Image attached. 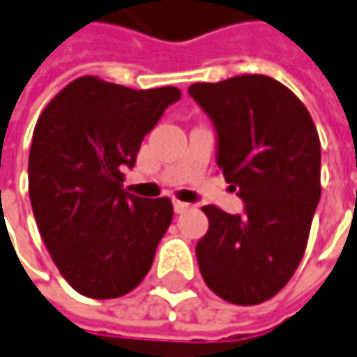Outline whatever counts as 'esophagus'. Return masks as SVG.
Segmentation results:
<instances>
[{"label": "esophagus", "instance_id": "obj_1", "mask_svg": "<svg viewBox=\"0 0 357 357\" xmlns=\"http://www.w3.org/2000/svg\"><path fill=\"white\" fill-rule=\"evenodd\" d=\"M173 206H174V212H176V214H183V212H186V210L190 208V204H186V202H181V200H174Z\"/></svg>", "mask_w": 357, "mask_h": 357}]
</instances>
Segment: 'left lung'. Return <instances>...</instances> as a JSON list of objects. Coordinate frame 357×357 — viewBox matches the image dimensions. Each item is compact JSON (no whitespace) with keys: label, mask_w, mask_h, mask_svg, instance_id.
Returning a JSON list of instances; mask_svg holds the SVG:
<instances>
[{"label":"left lung","mask_w":357,"mask_h":357,"mask_svg":"<svg viewBox=\"0 0 357 357\" xmlns=\"http://www.w3.org/2000/svg\"><path fill=\"white\" fill-rule=\"evenodd\" d=\"M188 94L216 129V161L243 214L204 206L196 243L206 284L234 305L275 296L305 255L320 200V139L305 104L263 74L198 82Z\"/></svg>","instance_id":"obj_1"}]
</instances>
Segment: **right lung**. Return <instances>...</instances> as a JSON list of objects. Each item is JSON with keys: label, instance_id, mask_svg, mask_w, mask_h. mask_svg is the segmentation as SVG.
Masks as SVG:
<instances>
[{"label": "right lung", "instance_id": "right-lung-1", "mask_svg": "<svg viewBox=\"0 0 357 357\" xmlns=\"http://www.w3.org/2000/svg\"><path fill=\"white\" fill-rule=\"evenodd\" d=\"M181 98L76 78L43 109L29 153V198L61 275L88 298H117L149 273L173 220L169 198L123 190L141 141Z\"/></svg>", "mask_w": 357, "mask_h": 357}]
</instances>
